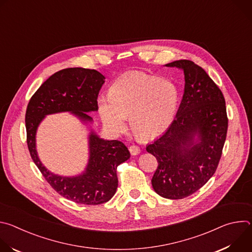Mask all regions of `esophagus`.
<instances>
[{
    "label": "esophagus",
    "instance_id": "34e87169",
    "mask_svg": "<svg viewBox=\"0 0 252 252\" xmlns=\"http://www.w3.org/2000/svg\"><path fill=\"white\" fill-rule=\"evenodd\" d=\"M128 150H129V153H130L131 156H136V155H138L140 153V149L137 146H135V145H131L128 148Z\"/></svg>",
    "mask_w": 252,
    "mask_h": 252
}]
</instances>
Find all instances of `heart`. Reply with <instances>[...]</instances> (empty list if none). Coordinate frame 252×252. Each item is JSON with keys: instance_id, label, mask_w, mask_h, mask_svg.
<instances>
[{"instance_id": "b5f03b06", "label": "heart", "mask_w": 252, "mask_h": 252, "mask_svg": "<svg viewBox=\"0 0 252 252\" xmlns=\"http://www.w3.org/2000/svg\"><path fill=\"white\" fill-rule=\"evenodd\" d=\"M175 86L143 71H130L115 81L110 96L97 99L99 117L110 130L120 133L130 127L136 137L150 139L171 125L177 110Z\"/></svg>"}]
</instances>
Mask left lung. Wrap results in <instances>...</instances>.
<instances>
[{"mask_svg": "<svg viewBox=\"0 0 252 252\" xmlns=\"http://www.w3.org/2000/svg\"><path fill=\"white\" fill-rule=\"evenodd\" d=\"M165 65L184 69L185 93L175 119L147 152L158 163L152 179L155 191L164 198L182 199L202 188L217 170L228 119L222 92L201 66L189 60Z\"/></svg>", "mask_w": 252, "mask_h": 252, "instance_id": "left-lung-1", "label": "left lung"}]
</instances>
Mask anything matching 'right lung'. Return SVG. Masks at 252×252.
Returning <instances> with one entry per match:
<instances>
[{"label":"right lung","instance_id":"right-lung-1","mask_svg":"<svg viewBox=\"0 0 252 252\" xmlns=\"http://www.w3.org/2000/svg\"><path fill=\"white\" fill-rule=\"evenodd\" d=\"M104 79L95 69L59 70L32 94L25 118L30 155L46 181L64 198L88 205L104 203L115 195L119 186L117 168L129 158L127 148L120 140H103L92 131L86 172L64 177L50 172L40 161L35 151V131L45 116L61 112H71L84 122H92L87 113L98 110L97 95Z\"/></svg>","mask_w":252,"mask_h":252}]
</instances>
